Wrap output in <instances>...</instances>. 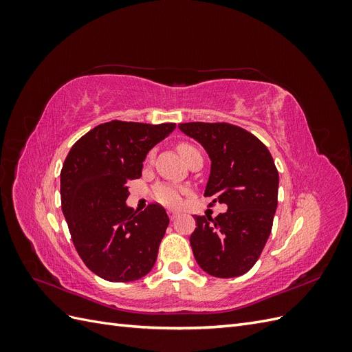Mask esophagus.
I'll return each mask as SVG.
<instances>
[{"label":"esophagus","mask_w":352,"mask_h":352,"mask_svg":"<svg viewBox=\"0 0 352 352\" xmlns=\"http://www.w3.org/2000/svg\"><path fill=\"white\" fill-rule=\"evenodd\" d=\"M179 216V212L177 211H173V210H168V217H170V220H175L176 217Z\"/></svg>","instance_id":"obj_1"}]
</instances>
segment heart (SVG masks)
<instances>
[{
	"instance_id": "obj_1",
	"label": "heart",
	"mask_w": 352,
	"mask_h": 352,
	"mask_svg": "<svg viewBox=\"0 0 352 352\" xmlns=\"http://www.w3.org/2000/svg\"><path fill=\"white\" fill-rule=\"evenodd\" d=\"M179 154L182 155L185 160L195 151H198L195 146L189 145V144H179L177 146ZM182 194H184V188H180L175 184H158L154 188V197L158 202H162L163 206L167 207H177L182 202Z\"/></svg>"
}]
</instances>
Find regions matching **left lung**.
Listing matches in <instances>:
<instances>
[{
  "mask_svg": "<svg viewBox=\"0 0 352 352\" xmlns=\"http://www.w3.org/2000/svg\"><path fill=\"white\" fill-rule=\"evenodd\" d=\"M211 160L206 197L226 204L212 219L195 216L189 238L199 267L214 278H236L257 263L278 208L279 173L270 151L257 136L229 123H180Z\"/></svg>",
  "mask_w": 352,
  "mask_h": 352,
  "instance_id": "8db88e82",
  "label": "left lung"
}]
</instances>
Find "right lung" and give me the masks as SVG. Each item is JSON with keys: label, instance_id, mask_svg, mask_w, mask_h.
I'll use <instances>...</instances> for the list:
<instances>
[{"label": "right lung", "instance_id": "obj_1", "mask_svg": "<svg viewBox=\"0 0 352 352\" xmlns=\"http://www.w3.org/2000/svg\"><path fill=\"white\" fill-rule=\"evenodd\" d=\"M175 123L113 120L72 146L60 173L61 208L87 267L109 282H132L154 267L168 216L160 204L138 212L126 206L127 184L142 175L153 146Z\"/></svg>", "mask_w": 352, "mask_h": 352}]
</instances>
